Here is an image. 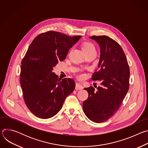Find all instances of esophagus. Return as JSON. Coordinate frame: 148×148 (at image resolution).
I'll return each instance as SVG.
<instances>
[{"instance_id": "1", "label": "esophagus", "mask_w": 148, "mask_h": 148, "mask_svg": "<svg viewBox=\"0 0 148 148\" xmlns=\"http://www.w3.org/2000/svg\"><path fill=\"white\" fill-rule=\"evenodd\" d=\"M84 88L83 86L80 83H76V85H75V90H82Z\"/></svg>"}]
</instances>
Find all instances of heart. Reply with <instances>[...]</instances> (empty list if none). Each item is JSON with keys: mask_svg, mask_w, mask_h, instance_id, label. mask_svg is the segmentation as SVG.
Masks as SVG:
<instances>
[{"mask_svg": "<svg viewBox=\"0 0 148 148\" xmlns=\"http://www.w3.org/2000/svg\"><path fill=\"white\" fill-rule=\"evenodd\" d=\"M82 50L84 53H86L92 50H95V48L94 45L90 42H86L82 45Z\"/></svg>", "mask_w": 148, "mask_h": 148, "instance_id": "obj_1", "label": "heart"}]
</instances>
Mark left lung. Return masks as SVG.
<instances>
[{
  "label": "left lung",
  "mask_w": 148,
  "mask_h": 148,
  "mask_svg": "<svg viewBox=\"0 0 148 148\" xmlns=\"http://www.w3.org/2000/svg\"><path fill=\"white\" fill-rule=\"evenodd\" d=\"M100 48L98 72L92 80H99L101 87L85 88L88 98L82 103L84 114L91 121H107L118 111L129 90L130 71L126 56L116 41L106 36H93Z\"/></svg>",
  "instance_id": "1"
}]
</instances>
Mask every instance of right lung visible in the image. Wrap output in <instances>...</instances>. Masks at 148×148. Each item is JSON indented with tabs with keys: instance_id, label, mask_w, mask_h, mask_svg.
I'll return each mask as SVG.
<instances>
[{
	"instance_id": "right-lung-1",
	"label": "right lung",
	"mask_w": 148,
	"mask_h": 148,
	"mask_svg": "<svg viewBox=\"0 0 148 148\" xmlns=\"http://www.w3.org/2000/svg\"><path fill=\"white\" fill-rule=\"evenodd\" d=\"M81 37L50 31L37 36L30 45L21 62L20 84L27 107L36 116L56 115L74 90L72 78L61 79L52 71Z\"/></svg>"
}]
</instances>
